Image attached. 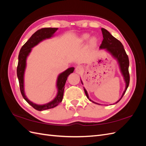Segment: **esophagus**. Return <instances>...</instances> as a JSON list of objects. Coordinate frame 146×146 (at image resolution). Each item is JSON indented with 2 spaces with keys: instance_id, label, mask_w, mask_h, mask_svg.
<instances>
[{
  "instance_id": "34e87169",
  "label": "esophagus",
  "mask_w": 146,
  "mask_h": 146,
  "mask_svg": "<svg viewBox=\"0 0 146 146\" xmlns=\"http://www.w3.org/2000/svg\"><path fill=\"white\" fill-rule=\"evenodd\" d=\"M82 70H83V67L81 66H77L76 68V71L77 73L80 74V72H82Z\"/></svg>"
}]
</instances>
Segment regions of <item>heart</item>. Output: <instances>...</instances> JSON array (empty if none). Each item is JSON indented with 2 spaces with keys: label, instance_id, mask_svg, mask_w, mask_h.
<instances>
[{
  "label": "heart",
  "instance_id": "1",
  "mask_svg": "<svg viewBox=\"0 0 146 146\" xmlns=\"http://www.w3.org/2000/svg\"><path fill=\"white\" fill-rule=\"evenodd\" d=\"M89 37H90V35L84 34V35H83L82 36L81 39H82V41H86V40H87L88 38H89ZM97 42H98V39H97L96 38H95V37L92 38L90 39V45L92 46H94L97 44Z\"/></svg>",
  "mask_w": 146,
  "mask_h": 146
}]
</instances>
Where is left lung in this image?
I'll use <instances>...</instances> for the list:
<instances>
[{"mask_svg": "<svg viewBox=\"0 0 146 146\" xmlns=\"http://www.w3.org/2000/svg\"><path fill=\"white\" fill-rule=\"evenodd\" d=\"M103 35V41L102 42V44H100V49H106L108 52H109L110 54H111L114 58H115L119 64V67H120V69L122 76L124 78V80L125 82V89L123 91L122 96L116 104H117L118 102L120 100L123 96L124 95L125 92L127 91V89L128 86L129 85L130 83V74L129 72V56L127 55L125 50L123 48V46L122 44L119 41L118 39L114 38L113 36L108 31H107L106 29L102 28L101 29ZM82 83V81L81 80ZM84 91H85V93L88 99H89L90 101H92L90 98L89 96H88V92L84 88ZM92 102L99 104L98 103H96L92 101Z\"/></svg>", "mask_w": 146, "mask_h": 146, "instance_id": "obj_1", "label": "left lung"}]
</instances>
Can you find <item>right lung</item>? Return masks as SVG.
I'll return each instance as SVG.
<instances>
[{
  "instance_id": "1",
  "label": "right lung",
  "mask_w": 146,
  "mask_h": 146,
  "mask_svg": "<svg viewBox=\"0 0 146 146\" xmlns=\"http://www.w3.org/2000/svg\"><path fill=\"white\" fill-rule=\"evenodd\" d=\"M57 30H58V28H42L37 30L21 47L19 54L18 64H17V76L19 83L21 92L26 102L38 111H42V110L53 108L61 102L63 98L64 86L67 80L69 75L72 73L74 70V68H70L59 75L56 82V86L58 88L57 95L56 98L49 103L44 105L35 104L30 101L25 95L24 89V75L26 67L27 57L32 50V48L36 46L39 42H40L44 39L50 38L53 36V35Z\"/></svg>"
}]
</instances>
